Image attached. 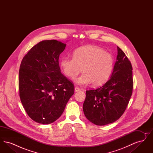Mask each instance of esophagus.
<instances>
[{
    "label": "esophagus",
    "mask_w": 153,
    "mask_h": 153,
    "mask_svg": "<svg viewBox=\"0 0 153 153\" xmlns=\"http://www.w3.org/2000/svg\"><path fill=\"white\" fill-rule=\"evenodd\" d=\"M80 88H79L77 87H75L74 88V91L76 92H79V91H80Z\"/></svg>",
    "instance_id": "34e87169"
}]
</instances>
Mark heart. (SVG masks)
<instances>
[{
    "mask_svg": "<svg viewBox=\"0 0 153 153\" xmlns=\"http://www.w3.org/2000/svg\"><path fill=\"white\" fill-rule=\"evenodd\" d=\"M114 59L112 56L101 48L87 45L75 49L73 57H62L60 67L68 77L74 79L82 71L83 74L74 82L79 85L91 84L95 86L103 84L113 70Z\"/></svg>",
    "mask_w": 153,
    "mask_h": 153,
    "instance_id": "1",
    "label": "heart"
}]
</instances>
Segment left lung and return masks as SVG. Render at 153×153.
<instances>
[{
    "mask_svg": "<svg viewBox=\"0 0 153 153\" xmlns=\"http://www.w3.org/2000/svg\"><path fill=\"white\" fill-rule=\"evenodd\" d=\"M117 61L109 80L103 85L86 91L83 111L88 120L98 126L117 121L123 115L131 98L132 68L118 46Z\"/></svg>",
    "mask_w": 153,
    "mask_h": 153,
    "instance_id": "8db88e82",
    "label": "left lung"
}]
</instances>
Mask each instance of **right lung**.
Wrapping results in <instances>:
<instances>
[{"instance_id": "1", "label": "right lung", "mask_w": 153, "mask_h": 153, "mask_svg": "<svg viewBox=\"0 0 153 153\" xmlns=\"http://www.w3.org/2000/svg\"><path fill=\"white\" fill-rule=\"evenodd\" d=\"M66 44L42 41L23 58L19 72V96L29 117L39 123L57 120L74 94L72 82L61 73L58 59Z\"/></svg>"}]
</instances>
